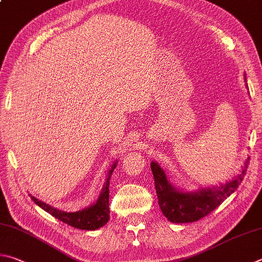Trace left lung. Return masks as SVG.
<instances>
[{"label":"left lung","mask_w":262,"mask_h":262,"mask_svg":"<svg viewBox=\"0 0 262 262\" xmlns=\"http://www.w3.org/2000/svg\"><path fill=\"white\" fill-rule=\"evenodd\" d=\"M245 82L246 77L244 74ZM247 88V83H246ZM250 158H247L238 175L225 184L204 187L194 191H182L169 182L165 170L156 161H151V170L161 212L173 223H189L198 221L221 205L230 194L236 191L243 181Z\"/></svg>","instance_id":"obj_1"}]
</instances>
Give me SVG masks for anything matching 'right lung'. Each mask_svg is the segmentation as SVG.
Masks as SVG:
<instances>
[{
	"mask_svg": "<svg viewBox=\"0 0 262 262\" xmlns=\"http://www.w3.org/2000/svg\"><path fill=\"white\" fill-rule=\"evenodd\" d=\"M118 161L116 160L112 164L111 168L108 169L106 175V181L104 183L102 191L99 193L96 203L93 205L83 208L81 211L77 212H64L58 208H55L42 201L36 199L34 196H31L32 201L34 202L37 206H40L42 210L48 212L52 216L58 219L61 222L66 223L71 227L78 228L82 230H96L98 228L105 226L107 221L110 220V208H108V197H110V191H108V185H110V179L116 169Z\"/></svg>",
	"mask_w": 262,
	"mask_h": 262,
	"instance_id": "1",
	"label": "right lung"
}]
</instances>
